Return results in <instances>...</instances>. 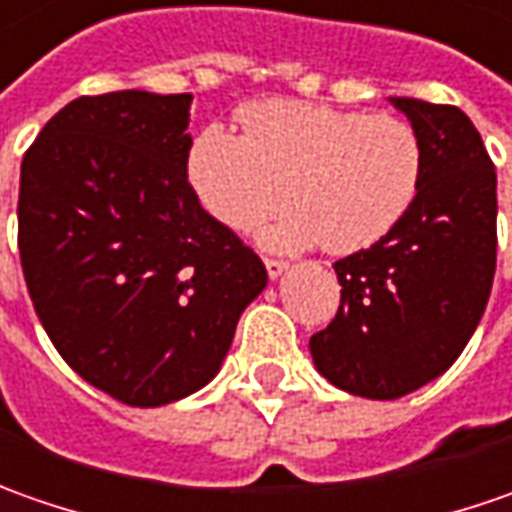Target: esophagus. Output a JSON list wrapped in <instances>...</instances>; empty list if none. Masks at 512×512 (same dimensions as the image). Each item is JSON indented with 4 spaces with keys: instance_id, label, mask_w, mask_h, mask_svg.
<instances>
[{
    "instance_id": "34e87169",
    "label": "esophagus",
    "mask_w": 512,
    "mask_h": 512,
    "mask_svg": "<svg viewBox=\"0 0 512 512\" xmlns=\"http://www.w3.org/2000/svg\"><path fill=\"white\" fill-rule=\"evenodd\" d=\"M289 269V263L286 260H272V257H266V274L272 277V280H277L280 274Z\"/></svg>"
}]
</instances>
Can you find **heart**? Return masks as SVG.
Segmentation results:
<instances>
[{
	"mask_svg": "<svg viewBox=\"0 0 512 512\" xmlns=\"http://www.w3.org/2000/svg\"><path fill=\"white\" fill-rule=\"evenodd\" d=\"M240 138L206 127L186 152V184L209 218L249 232L286 201L297 206L260 232L274 252L323 243L354 255L385 240L414 209L425 152L397 115L266 98L238 113Z\"/></svg>",
	"mask_w": 512,
	"mask_h": 512,
	"instance_id": "b5f03b06",
	"label": "heart"
}]
</instances>
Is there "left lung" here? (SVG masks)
<instances>
[{"mask_svg": "<svg viewBox=\"0 0 512 512\" xmlns=\"http://www.w3.org/2000/svg\"><path fill=\"white\" fill-rule=\"evenodd\" d=\"M422 141L414 209L377 246L334 263L340 311L309 340L354 397L399 399L442 377L485 314L496 272V169L459 107L388 98Z\"/></svg>", "mask_w": 512, "mask_h": 512, "instance_id": "obj_1", "label": "left lung"}]
</instances>
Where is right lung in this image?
<instances>
[{"label":"right lung","instance_id":"obj_1","mask_svg":"<svg viewBox=\"0 0 512 512\" xmlns=\"http://www.w3.org/2000/svg\"><path fill=\"white\" fill-rule=\"evenodd\" d=\"M189 107V93L81 96L22 161L19 255L33 309L81 379L135 408L212 382L269 283L186 184Z\"/></svg>","mask_w":512,"mask_h":512}]
</instances>
